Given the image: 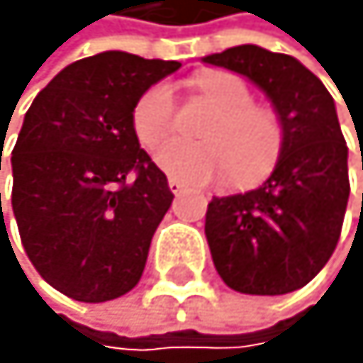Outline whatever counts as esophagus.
Segmentation results:
<instances>
[{"label":"esophagus","mask_w":363,"mask_h":363,"mask_svg":"<svg viewBox=\"0 0 363 363\" xmlns=\"http://www.w3.org/2000/svg\"><path fill=\"white\" fill-rule=\"evenodd\" d=\"M169 187H171V192H173V194H180V192L185 190V185L180 183V180H176V178H171V180H169Z\"/></svg>","instance_id":"1"}]
</instances>
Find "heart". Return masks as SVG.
<instances>
[{
  "label": "heart",
  "mask_w": 363,
  "mask_h": 363,
  "mask_svg": "<svg viewBox=\"0 0 363 363\" xmlns=\"http://www.w3.org/2000/svg\"><path fill=\"white\" fill-rule=\"evenodd\" d=\"M199 92L220 108L204 130L206 143H176L159 152V166L183 183H209L228 173L235 185H250L271 171L283 145V125L271 108L255 106L242 78L216 73L199 80ZM176 97L166 82L147 87L133 106V130L145 150H159L176 130Z\"/></svg>",
  "instance_id": "1"
}]
</instances>
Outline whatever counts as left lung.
Instances as JSON below:
<instances>
[{"label": "left lung", "instance_id": "left-lung-1", "mask_svg": "<svg viewBox=\"0 0 363 363\" xmlns=\"http://www.w3.org/2000/svg\"><path fill=\"white\" fill-rule=\"evenodd\" d=\"M204 64L255 82L283 125L281 157L271 176L257 190L213 197L206 206L204 233L213 266L228 288L245 295L304 288L328 264L350 199L347 143L335 101L295 57L257 45L209 54Z\"/></svg>", "mask_w": 363, "mask_h": 363}]
</instances>
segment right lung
I'll use <instances>...</instances> for the list:
<instances>
[{
    "mask_svg": "<svg viewBox=\"0 0 363 363\" xmlns=\"http://www.w3.org/2000/svg\"><path fill=\"white\" fill-rule=\"evenodd\" d=\"M178 68L128 52L94 54L66 66L23 118L11 209L28 259L66 297L108 302L143 278L173 192L140 150L133 106Z\"/></svg>",
    "mask_w": 363,
    "mask_h": 363,
    "instance_id": "1",
    "label": "right lung"
}]
</instances>
